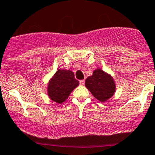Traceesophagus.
Returning <instances> with one entry per match:
<instances>
[{
  "label": "esophagus",
  "mask_w": 155,
  "mask_h": 155,
  "mask_svg": "<svg viewBox=\"0 0 155 155\" xmlns=\"http://www.w3.org/2000/svg\"><path fill=\"white\" fill-rule=\"evenodd\" d=\"M79 83H80L81 85H85V80H84V79L83 80H80L79 81Z\"/></svg>",
  "instance_id": "obj_1"
}]
</instances>
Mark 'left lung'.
Here are the masks:
<instances>
[{
	"instance_id": "1",
	"label": "left lung",
	"mask_w": 155,
	"mask_h": 155,
	"mask_svg": "<svg viewBox=\"0 0 155 155\" xmlns=\"http://www.w3.org/2000/svg\"><path fill=\"white\" fill-rule=\"evenodd\" d=\"M85 87L101 102H106L115 93L116 85L110 74L98 68L85 80Z\"/></svg>"
}]
</instances>
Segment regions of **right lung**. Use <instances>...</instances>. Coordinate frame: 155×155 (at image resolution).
<instances>
[{"label": "right lung", "instance_id": "obj_1", "mask_svg": "<svg viewBox=\"0 0 155 155\" xmlns=\"http://www.w3.org/2000/svg\"><path fill=\"white\" fill-rule=\"evenodd\" d=\"M79 85V81L75 79L73 71L58 69L48 81L47 94L50 100L61 104Z\"/></svg>", "mask_w": 155, "mask_h": 155}]
</instances>
